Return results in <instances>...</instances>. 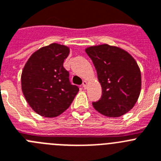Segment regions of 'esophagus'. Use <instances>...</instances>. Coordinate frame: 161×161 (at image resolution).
<instances>
[{"instance_id": "obj_1", "label": "esophagus", "mask_w": 161, "mask_h": 161, "mask_svg": "<svg viewBox=\"0 0 161 161\" xmlns=\"http://www.w3.org/2000/svg\"><path fill=\"white\" fill-rule=\"evenodd\" d=\"M86 86H87V82H86V80H84L83 82H82V87H83L84 89H86Z\"/></svg>"}]
</instances>
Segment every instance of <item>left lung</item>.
Listing matches in <instances>:
<instances>
[{
  "label": "left lung",
  "mask_w": 161,
  "mask_h": 161,
  "mask_svg": "<svg viewBox=\"0 0 161 161\" xmlns=\"http://www.w3.org/2000/svg\"><path fill=\"white\" fill-rule=\"evenodd\" d=\"M97 72L102 87L95 109L108 117H118L135 106L141 91V72L132 56L108 44L86 48Z\"/></svg>",
  "instance_id": "left-lung-1"
}]
</instances>
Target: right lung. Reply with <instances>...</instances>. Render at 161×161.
I'll return each instance as SVG.
<instances>
[{
    "label": "right lung",
    "mask_w": 161,
    "mask_h": 161,
    "mask_svg": "<svg viewBox=\"0 0 161 161\" xmlns=\"http://www.w3.org/2000/svg\"><path fill=\"white\" fill-rule=\"evenodd\" d=\"M69 53L66 46L51 44L35 52L26 61L21 77L22 90L36 114L45 117L59 116L79 92L63 66Z\"/></svg>",
    "instance_id": "obj_1"
}]
</instances>
